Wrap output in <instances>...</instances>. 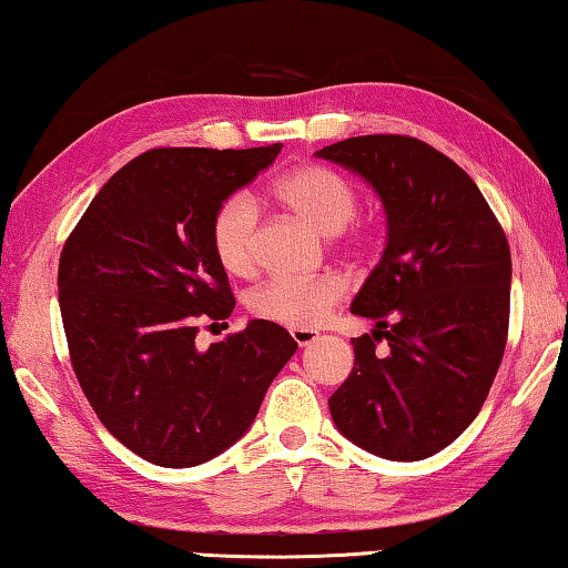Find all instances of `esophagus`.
Masks as SVG:
<instances>
[{"label": "esophagus", "mask_w": 568, "mask_h": 568, "mask_svg": "<svg viewBox=\"0 0 568 568\" xmlns=\"http://www.w3.org/2000/svg\"><path fill=\"white\" fill-rule=\"evenodd\" d=\"M290 334L300 346H310L316 339V332H312V329H290Z\"/></svg>", "instance_id": "obj_1"}]
</instances>
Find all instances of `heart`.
I'll use <instances>...</instances> for the list:
<instances>
[{"mask_svg": "<svg viewBox=\"0 0 568 568\" xmlns=\"http://www.w3.org/2000/svg\"><path fill=\"white\" fill-rule=\"evenodd\" d=\"M276 199L292 214L324 236H336L349 226L359 209L356 189L342 174L324 166H300L276 184ZM258 206L248 194H236L219 206L212 224V246L229 274L246 276L256 266ZM356 244H364L356 236ZM346 296V284L336 274L310 278L274 276L246 296L248 310L262 320L316 329Z\"/></svg>", "mask_w": 568, "mask_h": 568, "instance_id": "1", "label": "heart"}]
</instances>
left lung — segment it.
<instances>
[{"label":"left lung","instance_id":"8db88e82","mask_svg":"<svg viewBox=\"0 0 568 568\" xmlns=\"http://www.w3.org/2000/svg\"><path fill=\"white\" fill-rule=\"evenodd\" d=\"M382 199L386 246L352 302L374 320L329 412L346 439L422 462L481 412L509 332L511 254L479 186L414 136H352L314 152ZM385 349H378V342Z\"/></svg>","mask_w":568,"mask_h":568}]
</instances>
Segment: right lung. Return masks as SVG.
Returning <instances> with one entry per match:
<instances>
[{
    "instance_id": "1",
    "label": "right lung",
    "mask_w": 568,
    "mask_h": 568,
    "mask_svg": "<svg viewBox=\"0 0 568 568\" xmlns=\"http://www.w3.org/2000/svg\"><path fill=\"white\" fill-rule=\"evenodd\" d=\"M278 152L139 154L99 189L62 248L59 310L77 379L109 434L156 466L186 469L242 439L300 346L266 320L196 344V322L226 320L236 304L212 246L214 216Z\"/></svg>"
}]
</instances>
